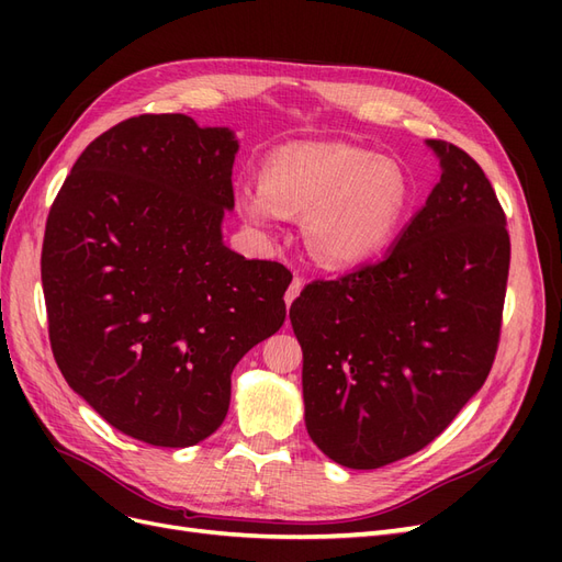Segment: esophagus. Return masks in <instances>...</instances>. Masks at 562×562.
Listing matches in <instances>:
<instances>
[{
  "label": "esophagus",
  "instance_id": "esophagus-1",
  "mask_svg": "<svg viewBox=\"0 0 562 562\" xmlns=\"http://www.w3.org/2000/svg\"><path fill=\"white\" fill-rule=\"evenodd\" d=\"M302 285H304V281H302L300 277H295V279H293V283H291V285H288V291H285V304H288V307H291V304L295 302V297L300 295V291H302Z\"/></svg>",
  "mask_w": 562,
  "mask_h": 562
}]
</instances>
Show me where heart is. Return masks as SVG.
<instances>
[{"mask_svg": "<svg viewBox=\"0 0 562 562\" xmlns=\"http://www.w3.org/2000/svg\"><path fill=\"white\" fill-rule=\"evenodd\" d=\"M236 206L248 223L274 227L304 215V244L328 269H351L380 255L411 209L403 168L347 143H300L271 151L262 182H244Z\"/></svg>", "mask_w": 562, "mask_h": 562, "instance_id": "b5f03b06", "label": "heart"}]
</instances>
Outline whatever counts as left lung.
Here are the masks:
<instances>
[{"label": "left lung", "mask_w": 562, "mask_h": 562, "mask_svg": "<svg viewBox=\"0 0 562 562\" xmlns=\"http://www.w3.org/2000/svg\"><path fill=\"white\" fill-rule=\"evenodd\" d=\"M440 180L391 250L291 304L304 424L347 469L415 454L479 394L508 279L506 217L467 151L427 140Z\"/></svg>", "instance_id": "8db88e82"}]
</instances>
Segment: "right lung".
I'll return each mask as SVG.
<instances>
[{"instance_id":"obj_1","label":"right lung","mask_w":562,"mask_h":562,"mask_svg":"<svg viewBox=\"0 0 562 562\" xmlns=\"http://www.w3.org/2000/svg\"><path fill=\"white\" fill-rule=\"evenodd\" d=\"M239 138L143 114L95 138L46 220L56 363L122 434L190 448L225 422L232 370L285 321L291 271L223 241Z\"/></svg>"}]
</instances>
